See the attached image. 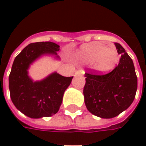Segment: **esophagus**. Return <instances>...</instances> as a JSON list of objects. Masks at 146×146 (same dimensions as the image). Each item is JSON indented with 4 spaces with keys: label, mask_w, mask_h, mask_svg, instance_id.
Returning <instances> with one entry per match:
<instances>
[{
    "label": "esophagus",
    "mask_w": 146,
    "mask_h": 146,
    "mask_svg": "<svg viewBox=\"0 0 146 146\" xmlns=\"http://www.w3.org/2000/svg\"><path fill=\"white\" fill-rule=\"evenodd\" d=\"M84 74V70H77V71H76V73H75V76H83Z\"/></svg>",
    "instance_id": "obj_1"
}]
</instances>
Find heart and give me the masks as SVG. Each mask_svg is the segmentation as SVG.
Masks as SVG:
<instances>
[{"instance_id":"obj_1","label":"heart","mask_w":146,"mask_h":146,"mask_svg":"<svg viewBox=\"0 0 146 146\" xmlns=\"http://www.w3.org/2000/svg\"><path fill=\"white\" fill-rule=\"evenodd\" d=\"M75 57L80 62L92 64L95 70L102 73L113 70L119 61L116 50L98 44L82 45L76 52Z\"/></svg>"}]
</instances>
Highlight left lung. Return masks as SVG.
I'll return each instance as SVG.
<instances>
[{"label": "left lung", "mask_w": 146, "mask_h": 146, "mask_svg": "<svg viewBox=\"0 0 146 146\" xmlns=\"http://www.w3.org/2000/svg\"><path fill=\"white\" fill-rule=\"evenodd\" d=\"M121 54L118 66L104 75L85 73L84 96L86 107L93 115L110 119L118 116L131 105L138 88L133 61L125 49L115 43Z\"/></svg>", "instance_id": "left-lung-1"}]
</instances>
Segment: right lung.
Instances as JSON below:
<instances>
[{"mask_svg": "<svg viewBox=\"0 0 146 146\" xmlns=\"http://www.w3.org/2000/svg\"><path fill=\"white\" fill-rule=\"evenodd\" d=\"M59 45L51 41L27 45L15 57L9 75V91L15 106L28 117L38 119L57 113L65 91L73 76H63L56 72L41 80L33 81L28 75L30 65L43 55L58 59Z\"/></svg>", "mask_w": 146, "mask_h": 146, "instance_id": "1", "label": "right lung"}]
</instances>
